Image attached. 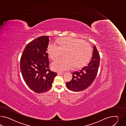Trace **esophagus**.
Returning a JSON list of instances; mask_svg holds the SVG:
<instances>
[{"instance_id":"esophagus-1","label":"esophagus","mask_w":126,"mask_h":126,"mask_svg":"<svg viewBox=\"0 0 126 126\" xmlns=\"http://www.w3.org/2000/svg\"><path fill=\"white\" fill-rule=\"evenodd\" d=\"M65 74V73L64 72V73H61V72H59V73H58V75H59V76H60V75H64Z\"/></svg>"}]
</instances>
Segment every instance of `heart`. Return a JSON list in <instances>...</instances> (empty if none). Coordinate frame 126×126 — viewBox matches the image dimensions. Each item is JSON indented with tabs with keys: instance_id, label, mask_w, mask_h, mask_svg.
Returning <instances> with one entry per match:
<instances>
[{
	"instance_id": "obj_1",
	"label": "heart",
	"mask_w": 126,
	"mask_h": 126,
	"mask_svg": "<svg viewBox=\"0 0 126 126\" xmlns=\"http://www.w3.org/2000/svg\"><path fill=\"white\" fill-rule=\"evenodd\" d=\"M48 46V54L52 60L61 55L63 51H66V58H59L54 61L51 67L55 72H62L73 66L81 67L85 65L91 57L92 48L90 44L83 40L72 37H64Z\"/></svg>"
}]
</instances>
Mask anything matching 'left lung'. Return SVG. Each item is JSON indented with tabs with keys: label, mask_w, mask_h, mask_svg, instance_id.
Segmentation results:
<instances>
[{
	"label": "left lung",
	"mask_w": 126,
	"mask_h": 126,
	"mask_svg": "<svg viewBox=\"0 0 126 126\" xmlns=\"http://www.w3.org/2000/svg\"><path fill=\"white\" fill-rule=\"evenodd\" d=\"M91 61L87 66L72 73V80L66 83V86L71 91L79 92L88 88L94 80L99 69L100 56L95 46H93Z\"/></svg>",
	"instance_id": "1"
}]
</instances>
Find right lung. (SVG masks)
<instances>
[{"label": "right lung", "instance_id": "1", "mask_svg": "<svg viewBox=\"0 0 126 126\" xmlns=\"http://www.w3.org/2000/svg\"><path fill=\"white\" fill-rule=\"evenodd\" d=\"M49 42L48 36L37 37L27 45L20 58V71L24 81L37 93L48 91L57 75L49 70Z\"/></svg>", "mask_w": 126, "mask_h": 126}]
</instances>
